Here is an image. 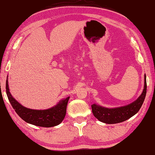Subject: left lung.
Wrapping results in <instances>:
<instances>
[{
	"label": "left lung",
	"instance_id": "left-lung-1",
	"mask_svg": "<svg viewBox=\"0 0 155 155\" xmlns=\"http://www.w3.org/2000/svg\"><path fill=\"white\" fill-rule=\"evenodd\" d=\"M147 94V77L144 75V85L142 94L130 104L116 108H107L97 104L91 105L92 113L99 121L107 124L121 123L127 120L139 111Z\"/></svg>",
	"mask_w": 155,
	"mask_h": 155
}]
</instances>
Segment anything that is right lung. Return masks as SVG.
<instances>
[{
  "mask_svg": "<svg viewBox=\"0 0 155 155\" xmlns=\"http://www.w3.org/2000/svg\"><path fill=\"white\" fill-rule=\"evenodd\" d=\"M6 92L8 101L17 115L28 124L40 127H51L60 124L65 118L69 96L60 100L56 105L49 109L36 110L23 107L13 97L9 92L8 76L6 81Z\"/></svg>",
  "mask_w": 155,
  "mask_h": 155,
  "instance_id": "obj_1",
  "label": "right lung"
}]
</instances>
